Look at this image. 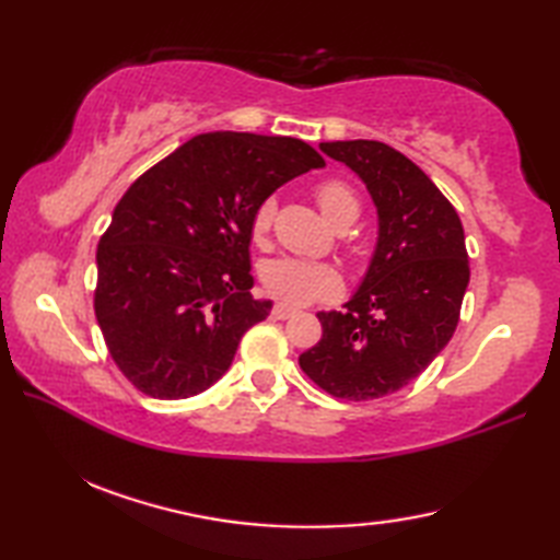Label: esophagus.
Instances as JSON below:
<instances>
[{"mask_svg": "<svg viewBox=\"0 0 560 560\" xmlns=\"http://www.w3.org/2000/svg\"><path fill=\"white\" fill-rule=\"evenodd\" d=\"M271 315L277 317V319H289V317L295 315V311H293V307H289V305H273L271 307Z\"/></svg>", "mask_w": 560, "mask_h": 560, "instance_id": "obj_1", "label": "esophagus"}]
</instances>
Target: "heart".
<instances>
[{
  "label": "heart",
  "mask_w": 560,
  "mask_h": 560,
  "mask_svg": "<svg viewBox=\"0 0 560 560\" xmlns=\"http://www.w3.org/2000/svg\"><path fill=\"white\" fill-rule=\"evenodd\" d=\"M315 201L331 225H339L341 221L355 217V211H359V199L351 192V187L341 180L319 183L315 187ZM273 209H277L273 199H265L259 201L253 213L249 229H253V237L257 243L265 241L267 231L271 229ZM261 287H265L271 299L281 303L307 305L315 301L335 299L341 291V277L335 267L319 265V261L277 257L261 267Z\"/></svg>",
  "instance_id": "heart-1"
}]
</instances>
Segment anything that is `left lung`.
Listing matches in <instances>:
<instances>
[{"instance_id": "1", "label": "left lung", "mask_w": 560, "mask_h": 560, "mask_svg": "<svg viewBox=\"0 0 560 560\" xmlns=\"http://www.w3.org/2000/svg\"><path fill=\"white\" fill-rule=\"evenodd\" d=\"M361 177L377 209V245L343 313H317L323 339L303 373L331 397L368 401L419 377L447 347L469 283L455 207L419 165L383 141L319 144Z\"/></svg>"}]
</instances>
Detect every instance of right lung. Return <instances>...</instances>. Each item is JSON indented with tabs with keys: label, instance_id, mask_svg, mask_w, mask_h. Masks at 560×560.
<instances>
[{
	"label": "right lung",
	"instance_id": "1",
	"mask_svg": "<svg viewBox=\"0 0 560 560\" xmlns=\"http://www.w3.org/2000/svg\"><path fill=\"white\" fill-rule=\"evenodd\" d=\"M325 159L293 137L209 132L137 177L98 243L96 319L113 361L153 399H187L229 371L271 301L249 295L253 213Z\"/></svg>",
	"mask_w": 560,
	"mask_h": 560
}]
</instances>
